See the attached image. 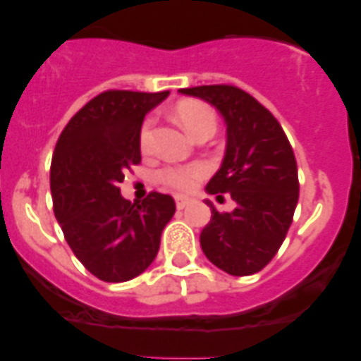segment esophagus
Listing matches in <instances>:
<instances>
[{
  "mask_svg": "<svg viewBox=\"0 0 361 361\" xmlns=\"http://www.w3.org/2000/svg\"><path fill=\"white\" fill-rule=\"evenodd\" d=\"M190 202H192V197H187V195H176L178 209H185V207H187Z\"/></svg>",
  "mask_w": 361,
  "mask_h": 361,
  "instance_id": "1",
  "label": "esophagus"
}]
</instances>
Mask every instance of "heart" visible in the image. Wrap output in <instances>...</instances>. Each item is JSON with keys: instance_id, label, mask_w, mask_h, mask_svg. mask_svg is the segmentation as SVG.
Here are the masks:
<instances>
[{"instance_id": "heart-1", "label": "heart", "mask_w": 361, "mask_h": 361, "mask_svg": "<svg viewBox=\"0 0 361 361\" xmlns=\"http://www.w3.org/2000/svg\"><path fill=\"white\" fill-rule=\"evenodd\" d=\"M178 122L181 123L185 130L190 134L192 137L204 129H214L216 127V116H214L213 110L207 104L199 103V101H181L174 110ZM152 127H154V118L148 116L141 126L140 133V143L143 150H148L150 147V137H152ZM204 174V167L201 164H190V166H178V167H167L162 171L160 178L166 181L167 185L176 188H192L197 180Z\"/></svg>"}]
</instances>
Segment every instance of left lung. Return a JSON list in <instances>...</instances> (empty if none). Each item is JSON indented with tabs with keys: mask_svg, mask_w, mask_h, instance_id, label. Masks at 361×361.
I'll return each instance as SVG.
<instances>
[{
	"mask_svg": "<svg viewBox=\"0 0 361 361\" xmlns=\"http://www.w3.org/2000/svg\"><path fill=\"white\" fill-rule=\"evenodd\" d=\"M216 108L227 126L220 169L206 185L207 194H228L231 213L211 207L201 232L207 260L231 276L262 271L278 253L292 225L298 201L297 162L278 120L245 90L232 85L181 89Z\"/></svg>",
	"mask_w": 361,
	"mask_h": 361,
	"instance_id": "left-lung-1",
	"label": "left lung"
}]
</instances>
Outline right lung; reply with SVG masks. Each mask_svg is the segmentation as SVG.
I'll return each instance as SVG.
<instances>
[{"label": "right lung", "mask_w": 361, "mask_h": 361, "mask_svg": "<svg viewBox=\"0 0 361 361\" xmlns=\"http://www.w3.org/2000/svg\"><path fill=\"white\" fill-rule=\"evenodd\" d=\"M167 96L169 90L99 94L69 120L54 150V213L76 258L103 281H129L147 271L176 211L171 195L152 192L130 202L118 188L141 160L145 115Z\"/></svg>", "instance_id": "add662e5"}]
</instances>
